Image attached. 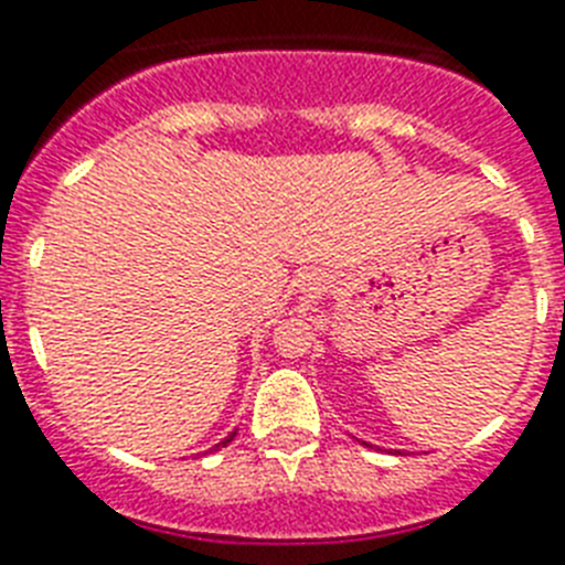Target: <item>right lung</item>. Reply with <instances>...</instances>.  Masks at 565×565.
<instances>
[{
	"instance_id": "obj_1",
	"label": "right lung",
	"mask_w": 565,
	"mask_h": 565,
	"mask_svg": "<svg viewBox=\"0 0 565 565\" xmlns=\"http://www.w3.org/2000/svg\"><path fill=\"white\" fill-rule=\"evenodd\" d=\"M233 436H236V430H233L231 436H227V439H222V441H218L216 447H227V445H231V441H233ZM216 447H213V450H216Z\"/></svg>"
}]
</instances>
